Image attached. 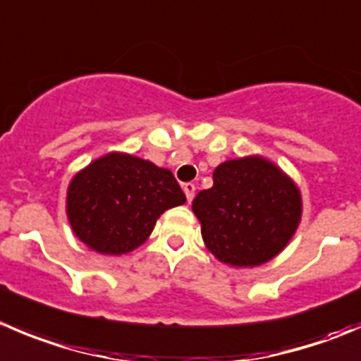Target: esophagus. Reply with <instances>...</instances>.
Segmentation results:
<instances>
[{"instance_id":"34e87169","label":"esophagus","mask_w":361,"mask_h":361,"mask_svg":"<svg viewBox=\"0 0 361 361\" xmlns=\"http://www.w3.org/2000/svg\"><path fill=\"white\" fill-rule=\"evenodd\" d=\"M183 192L187 195V201L190 202L195 195V185L194 183H183Z\"/></svg>"}]
</instances>
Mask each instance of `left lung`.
<instances>
[{"instance_id": "1", "label": "left lung", "mask_w": 361, "mask_h": 361, "mask_svg": "<svg viewBox=\"0 0 361 361\" xmlns=\"http://www.w3.org/2000/svg\"><path fill=\"white\" fill-rule=\"evenodd\" d=\"M202 240L219 261L259 266L274 259L296 233L302 195L291 178L262 157L227 160L213 187L192 202Z\"/></svg>"}]
</instances>
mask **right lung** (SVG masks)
<instances>
[{
    "mask_svg": "<svg viewBox=\"0 0 361 361\" xmlns=\"http://www.w3.org/2000/svg\"><path fill=\"white\" fill-rule=\"evenodd\" d=\"M185 201L169 169L109 153L70 181L66 215L75 236L92 250L120 255L145 243L157 219Z\"/></svg>",
    "mask_w": 361,
    "mask_h": 361,
    "instance_id": "1",
    "label": "right lung"
}]
</instances>
